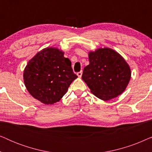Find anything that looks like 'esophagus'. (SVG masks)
<instances>
[{
  "label": "esophagus",
  "instance_id": "34e87169",
  "mask_svg": "<svg viewBox=\"0 0 152 152\" xmlns=\"http://www.w3.org/2000/svg\"><path fill=\"white\" fill-rule=\"evenodd\" d=\"M77 76L79 77H82V71L78 72L77 73Z\"/></svg>",
  "mask_w": 152,
  "mask_h": 152
}]
</instances>
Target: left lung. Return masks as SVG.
I'll list each match as a JSON object with an SVG mask.
<instances>
[{
  "mask_svg": "<svg viewBox=\"0 0 152 152\" xmlns=\"http://www.w3.org/2000/svg\"><path fill=\"white\" fill-rule=\"evenodd\" d=\"M90 64L82 76L91 92L107 101L121 94L131 78V69L120 54L110 48H99L88 54Z\"/></svg>",
  "mask_w": 152,
  "mask_h": 152,
  "instance_id": "obj_1",
  "label": "left lung"
}]
</instances>
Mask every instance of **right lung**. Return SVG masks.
<instances>
[{"label":"right lung","instance_id":"right-lung-1","mask_svg":"<svg viewBox=\"0 0 152 152\" xmlns=\"http://www.w3.org/2000/svg\"><path fill=\"white\" fill-rule=\"evenodd\" d=\"M57 48H48L30 60L24 70V83L32 96L45 104L59 102L77 76L71 61Z\"/></svg>","mask_w":152,"mask_h":152}]
</instances>
